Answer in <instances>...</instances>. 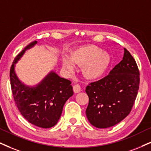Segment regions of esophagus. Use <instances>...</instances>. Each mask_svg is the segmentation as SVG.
I'll return each instance as SVG.
<instances>
[{"label": "esophagus", "instance_id": "esophagus-1", "mask_svg": "<svg viewBox=\"0 0 151 151\" xmlns=\"http://www.w3.org/2000/svg\"><path fill=\"white\" fill-rule=\"evenodd\" d=\"M81 85L79 84H76L74 85L73 86V92L75 93H78L81 92Z\"/></svg>", "mask_w": 151, "mask_h": 151}]
</instances>
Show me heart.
I'll return each mask as SVG.
<instances>
[{"instance_id":"obj_1","label":"heart","mask_w":151,"mask_h":151,"mask_svg":"<svg viewBox=\"0 0 151 151\" xmlns=\"http://www.w3.org/2000/svg\"><path fill=\"white\" fill-rule=\"evenodd\" d=\"M68 58H63V66L69 71L73 70L74 64L82 66V72L86 78L96 80L101 78L111 64L109 54L103 52L96 45L83 46L73 51Z\"/></svg>"}]
</instances>
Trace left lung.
I'll use <instances>...</instances> for the list:
<instances>
[{
	"instance_id": "obj_1",
	"label": "left lung",
	"mask_w": 151,
	"mask_h": 151,
	"mask_svg": "<svg viewBox=\"0 0 151 151\" xmlns=\"http://www.w3.org/2000/svg\"><path fill=\"white\" fill-rule=\"evenodd\" d=\"M139 76L135 59L124 48L123 59L109 75L87 85L86 115L93 126L112 127L129 114L138 94Z\"/></svg>"
}]
</instances>
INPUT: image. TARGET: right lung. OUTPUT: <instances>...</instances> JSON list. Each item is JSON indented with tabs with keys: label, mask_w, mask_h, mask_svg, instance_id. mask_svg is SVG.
Instances as JSON below:
<instances>
[{
	"label": "right lung",
	"mask_w": 151,
	"mask_h": 151,
	"mask_svg": "<svg viewBox=\"0 0 151 151\" xmlns=\"http://www.w3.org/2000/svg\"><path fill=\"white\" fill-rule=\"evenodd\" d=\"M34 41L24 48L14 60L19 59L26 50L36 43ZM11 90L17 107L24 118L33 125L50 128L57 123L64 104L73 94L71 82L52 72L36 87L22 84L12 65L10 71Z\"/></svg>",
	"instance_id": "add662e5"
}]
</instances>
